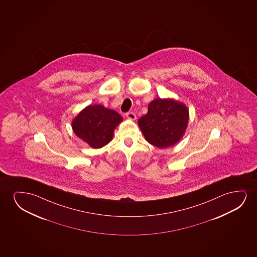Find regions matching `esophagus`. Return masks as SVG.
Instances as JSON below:
<instances>
[{"label":"esophagus","instance_id":"1","mask_svg":"<svg viewBox=\"0 0 257 257\" xmlns=\"http://www.w3.org/2000/svg\"><path fill=\"white\" fill-rule=\"evenodd\" d=\"M126 117L128 119L135 120L136 119V115L134 112L126 113Z\"/></svg>","mask_w":257,"mask_h":257}]
</instances>
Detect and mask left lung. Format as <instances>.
Instances as JSON below:
<instances>
[{
    "mask_svg": "<svg viewBox=\"0 0 257 257\" xmlns=\"http://www.w3.org/2000/svg\"><path fill=\"white\" fill-rule=\"evenodd\" d=\"M189 116V109L183 102L159 97L149 103L148 113L138 120V123L148 143L164 149L181 141Z\"/></svg>",
    "mask_w": 257,
    "mask_h": 257,
    "instance_id": "8db88e82",
    "label": "left lung"
}]
</instances>
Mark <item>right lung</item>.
I'll return each instance as SVG.
<instances>
[{
  "label": "right lung",
  "mask_w": 257,
  "mask_h": 257,
  "mask_svg": "<svg viewBox=\"0 0 257 257\" xmlns=\"http://www.w3.org/2000/svg\"><path fill=\"white\" fill-rule=\"evenodd\" d=\"M123 117L101 104L85 107L72 121L74 134L92 148H101L112 141L114 130Z\"/></svg>",
  "instance_id": "obj_1"
}]
</instances>
